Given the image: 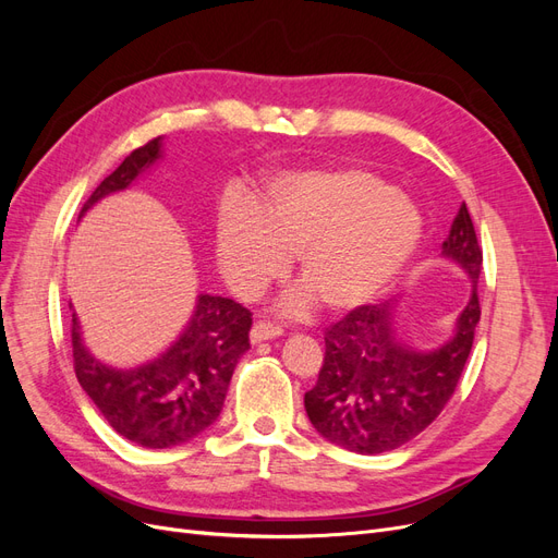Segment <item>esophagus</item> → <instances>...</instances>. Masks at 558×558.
Here are the masks:
<instances>
[{
  "mask_svg": "<svg viewBox=\"0 0 558 558\" xmlns=\"http://www.w3.org/2000/svg\"><path fill=\"white\" fill-rule=\"evenodd\" d=\"M281 332L283 328L279 324H272V320H256L251 328V342L258 344L265 340H275V337H279Z\"/></svg>",
  "mask_w": 558,
  "mask_h": 558,
  "instance_id": "obj_1",
  "label": "esophagus"
}]
</instances>
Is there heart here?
Listing matches in <instances>:
<instances>
[{
  "label": "heart",
  "instance_id": "1",
  "mask_svg": "<svg viewBox=\"0 0 558 558\" xmlns=\"http://www.w3.org/2000/svg\"><path fill=\"white\" fill-rule=\"evenodd\" d=\"M421 216L393 183L359 165L281 179L260 216L232 205L218 226V263L232 291L258 298L295 251L302 286L283 298L286 314H302L314 298L330 310L373 300L410 263Z\"/></svg>",
  "mask_w": 558,
  "mask_h": 558
}]
</instances>
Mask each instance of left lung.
<instances>
[{
    "label": "left lung",
    "mask_w": 558,
    "mask_h": 558,
    "mask_svg": "<svg viewBox=\"0 0 558 558\" xmlns=\"http://www.w3.org/2000/svg\"><path fill=\"white\" fill-rule=\"evenodd\" d=\"M442 256L459 263L472 279L470 302L442 347H404L393 335L391 302L361 305L326 328L324 365L316 386L305 393L307 416L326 440L356 453H384L410 442L445 410L482 314V248L465 205L453 218Z\"/></svg>",
    "instance_id": "1"
}]
</instances>
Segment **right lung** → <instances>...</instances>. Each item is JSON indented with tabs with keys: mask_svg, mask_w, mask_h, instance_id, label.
Returning a JSON list of instances; mask_svg holds the SVG:
<instances>
[{
	"mask_svg": "<svg viewBox=\"0 0 558 558\" xmlns=\"http://www.w3.org/2000/svg\"><path fill=\"white\" fill-rule=\"evenodd\" d=\"M160 158V137L134 148L81 209L123 191ZM78 216V218H81ZM251 312L221 295L197 298L195 314L160 359L134 369H116L93 359L72 318L74 369L83 391L107 424L125 440L148 449L183 445L207 430L223 410L234 367L251 349Z\"/></svg>",
	"mask_w": 558,
	"mask_h": 558,
	"instance_id": "1",
	"label": "right lung"
}]
</instances>
